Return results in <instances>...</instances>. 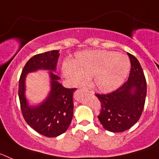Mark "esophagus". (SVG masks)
<instances>
[{
    "label": "esophagus",
    "mask_w": 159,
    "mask_h": 159,
    "mask_svg": "<svg viewBox=\"0 0 159 159\" xmlns=\"http://www.w3.org/2000/svg\"><path fill=\"white\" fill-rule=\"evenodd\" d=\"M84 91H86V92H90V93H93V92H92V90L90 89V88H84Z\"/></svg>",
    "instance_id": "1"
}]
</instances>
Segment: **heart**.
Segmentation results:
<instances>
[{"instance_id":"1","label":"heart","mask_w":159,"mask_h":159,"mask_svg":"<svg viewBox=\"0 0 159 159\" xmlns=\"http://www.w3.org/2000/svg\"><path fill=\"white\" fill-rule=\"evenodd\" d=\"M130 63L128 57L112 51H84L75 54L74 61L62 64L63 75L74 86H82L92 78L99 92L110 93L123 85L128 76Z\"/></svg>"}]
</instances>
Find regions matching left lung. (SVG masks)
<instances>
[{
  "label": "left lung",
  "mask_w": 159,
  "mask_h": 159,
  "mask_svg": "<svg viewBox=\"0 0 159 159\" xmlns=\"http://www.w3.org/2000/svg\"><path fill=\"white\" fill-rule=\"evenodd\" d=\"M127 55L131 64L128 80L111 93L96 94L102 105L98 118L103 128L111 132H123L130 129L139 121L145 104V75L139 60L133 55Z\"/></svg>",
  "instance_id": "obj_1"
}]
</instances>
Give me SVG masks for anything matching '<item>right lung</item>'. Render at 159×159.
Wrapping results in <instances>:
<instances>
[{
    "mask_svg": "<svg viewBox=\"0 0 159 159\" xmlns=\"http://www.w3.org/2000/svg\"><path fill=\"white\" fill-rule=\"evenodd\" d=\"M58 50L32 57L25 64L19 80V99L24 119L32 128L46 137H57L66 131L73 117V93L75 88H66L56 75ZM40 70L49 71L50 91L43 101L31 105L26 97V76Z\"/></svg>",
    "mask_w": 159,
    "mask_h": 159,
    "instance_id": "right-lung-1",
    "label": "right lung"
}]
</instances>
